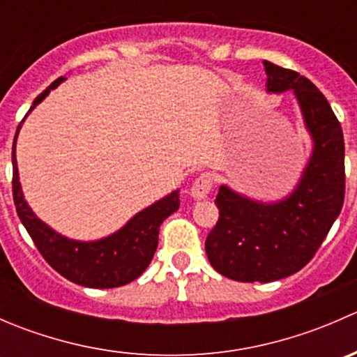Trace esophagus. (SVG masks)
<instances>
[{
	"instance_id": "1",
	"label": "esophagus",
	"mask_w": 357,
	"mask_h": 357,
	"mask_svg": "<svg viewBox=\"0 0 357 357\" xmlns=\"http://www.w3.org/2000/svg\"><path fill=\"white\" fill-rule=\"evenodd\" d=\"M212 186H214V179H212V174H208V172H204V174H200L199 178L193 181L192 188H190V195H192L193 199H197V200L205 199V197L211 193Z\"/></svg>"
}]
</instances>
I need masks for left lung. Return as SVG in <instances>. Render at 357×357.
<instances>
[{"label":"left lung","mask_w":357,"mask_h":357,"mask_svg":"<svg viewBox=\"0 0 357 357\" xmlns=\"http://www.w3.org/2000/svg\"><path fill=\"white\" fill-rule=\"evenodd\" d=\"M268 93L291 89L312 138V155L297 188L273 204L222 185L219 219L205 240L212 268L235 282L268 283L301 271L340 214L345 195L344 132L328 100L298 72L264 60Z\"/></svg>","instance_id":"8db88e82"}]
</instances>
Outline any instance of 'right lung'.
Listing matches in <instances>:
<instances>
[{
	"label": "right lung",
	"instance_id": "obj_1",
	"mask_svg": "<svg viewBox=\"0 0 357 357\" xmlns=\"http://www.w3.org/2000/svg\"><path fill=\"white\" fill-rule=\"evenodd\" d=\"M62 81H66V77L53 81L34 100L29 112L38 103H41L48 96V93ZM20 126L17 128L12 152L13 202H15L20 221L46 262L68 282L89 287V289H115V287L128 285L132 280L138 278L149 268L155 254L158 228L164 219H167L172 212L179 208L178 190L150 207L143 208L135 218L129 219L128 225L122 226L119 231L112 233L107 238L96 240V242L68 240L67 236H62L60 233L53 231L48 225H45L24 200L15 157V143Z\"/></svg>",
	"mask_w": 357,
	"mask_h": 357
}]
</instances>
